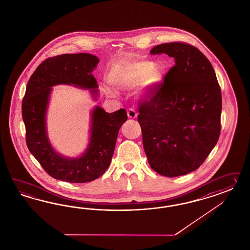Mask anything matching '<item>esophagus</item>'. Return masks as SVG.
<instances>
[{
    "label": "esophagus",
    "mask_w": 250,
    "mask_h": 250,
    "mask_svg": "<svg viewBox=\"0 0 250 250\" xmlns=\"http://www.w3.org/2000/svg\"><path fill=\"white\" fill-rule=\"evenodd\" d=\"M127 115H128V117H130V118H136L137 114H136V112L134 109L130 108V109L127 110Z\"/></svg>",
    "instance_id": "esophagus-1"
}]
</instances>
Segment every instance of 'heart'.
<instances>
[{
	"instance_id": "heart-1",
	"label": "heart",
	"mask_w": 250,
	"mask_h": 250,
	"mask_svg": "<svg viewBox=\"0 0 250 250\" xmlns=\"http://www.w3.org/2000/svg\"><path fill=\"white\" fill-rule=\"evenodd\" d=\"M163 68L151 61H135L128 64L115 80L122 88H133L141 83L145 93H149L161 82Z\"/></svg>"
}]
</instances>
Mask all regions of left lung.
Instances as JSON below:
<instances>
[{
	"instance_id": "left-lung-1",
	"label": "left lung",
	"mask_w": 250,
	"mask_h": 250,
	"mask_svg": "<svg viewBox=\"0 0 250 250\" xmlns=\"http://www.w3.org/2000/svg\"><path fill=\"white\" fill-rule=\"evenodd\" d=\"M150 53L167 54L175 65L138 104L145 152L157 173L188 174L205 162L219 139L221 88L211 62L190 44L165 43Z\"/></svg>"
}]
</instances>
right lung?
Returning a JSON list of instances; mask_svg holds the SVG:
<instances>
[{
    "label": "right lung",
    "instance_id": "add662e5",
    "mask_svg": "<svg viewBox=\"0 0 250 250\" xmlns=\"http://www.w3.org/2000/svg\"><path fill=\"white\" fill-rule=\"evenodd\" d=\"M98 58L88 53L62 54L43 61L30 77L22 102L25 141L29 151L54 179L72 183L89 182L105 172L114 155L122 125L127 120L125 109L112 114L97 106L91 116L89 147L81 158L67 159L54 151L45 132V110L51 88L73 84L97 94V81L91 74ZM96 98V96H95Z\"/></svg>",
    "mask_w": 250,
    "mask_h": 250
}]
</instances>
